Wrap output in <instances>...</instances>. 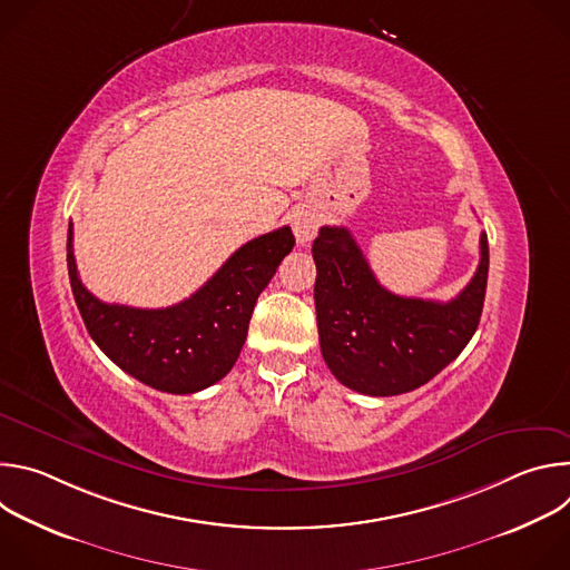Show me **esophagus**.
Returning <instances> with one entry per match:
<instances>
[{
	"label": "esophagus",
	"instance_id": "esophagus-1",
	"mask_svg": "<svg viewBox=\"0 0 570 570\" xmlns=\"http://www.w3.org/2000/svg\"><path fill=\"white\" fill-rule=\"evenodd\" d=\"M320 227V214L313 207H299L293 214V232L299 246H306V243L313 240V236L317 234Z\"/></svg>",
	"mask_w": 570,
	"mask_h": 570
}]
</instances>
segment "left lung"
<instances>
[{"mask_svg": "<svg viewBox=\"0 0 570 570\" xmlns=\"http://www.w3.org/2000/svg\"><path fill=\"white\" fill-rule=\"evenodd\" d=\"M313 259L320 350L332 374L356 392L392 396L429 383L478 330L490 273L484 232L475 275L449 302L383 288L347 227H320Z\"/></svg>", "mask_w": 570, "mask_h": 570, "instance_id": "1", "label": "left lung"}]
</instances>
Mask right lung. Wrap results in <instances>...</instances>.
I'll use <instances>...</instances> for the list:
<instances>
[{"mask_svg":"<svg viewBox=\"0 0 570 570\" xmlns=\"http://www.w3.org/2000/svg\"><path fill=\"white\" fill-rule=\"evenodd\" d=\"M73 232L67 229V271L76 306L101 352L137 381L171 394H194L220 381L248 336L259 293L293 250L291 227L240 246L191 297L167 308L106 304L78 277Z\"/></svg>","mask_w":570,"mask_h":570,"instance_id":"add662e5","label":"right lung"}]
</instances>
